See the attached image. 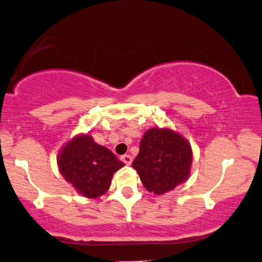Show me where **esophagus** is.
Wrapping results in <instances>:
<instances>
[{"mask_svg":"<svg viewBox=\"0 0 262 262\" xmlns=\"http://www.w3.org/2000/svg\"><path fill=\"white\" fill-rule=\"evenodd\" d=\"M121 161L123 162V163H125L127 165H129L132 163V161H133V158H132L130 155H123L121 157Z\"/></svg>","mask_w":262,"mask_h":262,"instance_id":"1","label":"esophagus"}]
</instances>
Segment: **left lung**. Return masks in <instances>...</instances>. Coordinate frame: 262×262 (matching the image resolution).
Segmentation results:
<instances>
[{
	"instance_id": "left-lung-1",
	"label": "left lung",
	"mask_w": 262,
	"mask_h": 262,
	"mask_svg": "<svg viewBox=\"0 0 262 262\" xmlns=\"http://www.w3.org/2000/svg\"><path fill=\"white\" fill-rule=\"evenodd\" d=\"M132 165L148 192L164 194L190 177L191 145L173 129L151 128L142 137Z\"/></svg>"
}]
</instances>
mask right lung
I'll list each match as a JSON object with an SVG mask.
<instances>
[{"instance_id":"1","label":"right lung","mask_w":262,"mask_h":262,"mask_svg":"<svg viewBox=\"0 0 262 262\" xmlns=\"http://www.w3.org/2000/svg\"><path fill=\"white\" fill-rule=\"evenodd\" d=\"M57 162L65 180L87 198L106 193L115 171L124 165L107 147L93 140L91 134H78L66 142Z\"/></svg>"}]
</instances>
